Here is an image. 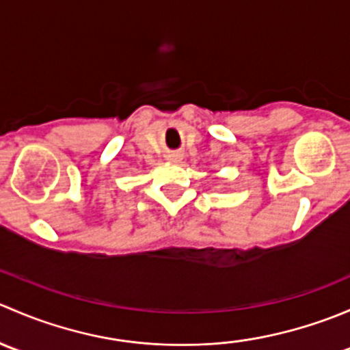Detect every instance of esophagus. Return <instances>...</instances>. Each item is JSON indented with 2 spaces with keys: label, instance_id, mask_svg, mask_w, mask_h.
Segmentation results:
<instances>
[{
  "label": "esophagus",
  "instance_id": "34e87169",
  "mask_svg": "<svg viewBox=\"0 0 350 350\" xmlns=\"http://www.w3.org/2000/svg\"><path fill=\"white\" fill-rule=\"evenodd\" d=\"M167 159H169V161H172V162H178L179 159H181V154H179V152H171V154L167 155Z\"/></svg>",
  "mask_w": 350,
  "mask_h": 350
}]
</instances>
